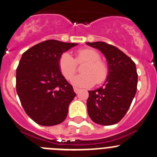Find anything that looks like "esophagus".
Here are the masks:
<instances>
[{"instance_id":"obj_1","label":"esophagus","mask_w":157,"mask_h":157,"mask_svg":"<svg viewBox=\"0 0 157 157\" xmlns=\"http://www.w3.org/2000/svg\"><path fill=\"white\" fill-rule=\"evenodd\" d=\"M74 91L75 92V93H78L79 92H80V89L78 88H76V87H74Z\"/></svg>"}]
</instances>
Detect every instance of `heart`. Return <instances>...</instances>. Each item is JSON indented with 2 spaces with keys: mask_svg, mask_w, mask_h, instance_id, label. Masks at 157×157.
<instances>
[{
  "mask_svg": "<svg viewBox=\"0 0 157 157\" xmlns=\"http://www.w3.org/2000/svg\"><path fill=\"white\" fill-rule=\"evenodd\" d=\"M101 59L99 52L95 49L85 48L76 53L74 59L68 52H65L59 58V66L62 75L67 80H71L77 72V64L86 62L82 68V74L72 80V83L77 87H91L95 83L101 84L105 81L108 75V66Z\"/></svg>",
  "mask_w": 157,
  "mask_h": 157,
  "instance_id": "obj_1",
  "label": "heart"
}]
</instances>
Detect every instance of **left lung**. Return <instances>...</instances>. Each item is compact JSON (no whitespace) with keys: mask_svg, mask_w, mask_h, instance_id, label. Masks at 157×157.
Wrapping results in <instances>:
<instances>
[{"mask_svg":"<svg viewBox=\"0 0 157 157\" xmlns=\"http://www.w3.org/2000/svg\"><path fill=\"white\" fill-rule=\"evenodd\" d=\"M86 44L105 55L109 70L103 86L89 91L88 114L97 124H116L126 115L136 93V66L129 57L114 46L101 41L87 42Z\"/></svg>","mask_w":157,"mask_h":157,"instance_id":"left-lung-1","label":"left lung"}]
</instances>
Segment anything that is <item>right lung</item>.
Instances as JSON below:
<instances>
[{"label": "right lung", "instance_id": "right-lung-1", "mask_svg": "<svg viewBox=\"0 0 157 157\" xmlns=\"http://www.w3.org/2000/svg\"><path fill=\"white\" fill-rule=\"evenodd\" d=\"M77 45L49 40L22 54L16 69V92L25 113L37 124L55 126L67 117L76 93L62 75L59 60Z\"/></svg>", "mask_w": 157, "mask_h": 157}]
</instances>
